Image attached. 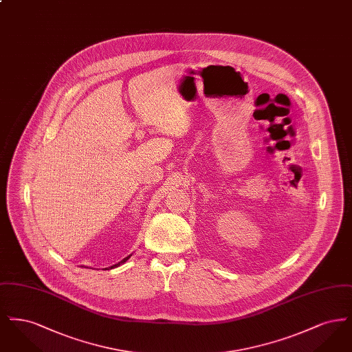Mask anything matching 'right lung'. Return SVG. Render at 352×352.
I'll return each instance as SVG.
<instances>
[{"mask_svg":"<svg viewBox=\"0 0 352 352\" xmlns=\"http://www.w3.org/2000/svg\"><path fill=\"white\" fill-rule=\"evenodd\" d=\"M131 256H132V254H129V256H126V257H125V258H124V260H121V261H120V263H118V264H115V265H112V267H109V269H113V268H116V267H120V265H121V264H124V263H125V261H126V260H129V257H131Z\"/></svg>","mask_w":352,"mask_h":352,"instance_id":"obj_1","label":"right lung"}]
</instances>
